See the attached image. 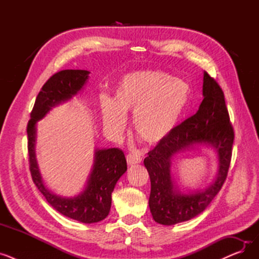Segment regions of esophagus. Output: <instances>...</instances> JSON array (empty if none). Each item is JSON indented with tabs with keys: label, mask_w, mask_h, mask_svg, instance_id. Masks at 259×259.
Instances as JSON below:
<instances>
[{
	"label": "esophagus",
	"mask_w": 259,
	"mask_h": 259,
	"mask_svg": "<svg viewBox=\"0 0 259 259\" xmlns=\"http://www.w3.org/2000/svg\"><path fill=\"white\" fill-rule=\"evenodd\" d=\"M142 161V157L138 154H134V153H129L127 155V164L129 166H133L135 164H139V162Z\"/></svg>",
	"instance_id": "obj_1"
}]
</instances>
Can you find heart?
<instances>
[{
    "label": "heart",
    "mask_w": 259,
    "mask_h": 259,
    "mask_svg": "<svg viewBox=\"0 0 259 259\" xmlns=\"http://www.w3.org/2000/svg\"><path fill=\"white\" fill-rule=\"evenodd\" d=\"M190 100V86L164 71H135L122 78L114 101L102 100L106 130L115 137L125 131L129 113L135 134L148 145L166 140L179 122Z\"/></svg>",
    "instance_id": "heart-1"
}]
</instances>
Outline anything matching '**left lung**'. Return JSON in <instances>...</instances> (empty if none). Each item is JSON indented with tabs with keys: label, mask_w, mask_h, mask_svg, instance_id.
Instances as JSON below:
<instances>
[{
	"label": "left lung",
	"mask_w": 259,
	"mask_h": 259,
	"mask_svg": "<svg viewBox=\"0 0 259 259\" xmlns=\"http://www.w3.org/2000/svg\"><path fill=\"white\" fill-rule=\"evenodd\" d=\"M203 100L198 111L176 126L169 137L148 152L144 165L151 182L149 207L153 220L171 226L193 219L205 210L227 179L234 130L225 102L224 91L219 83L203 72ZM206 143L217 148L220 170L215 182L207 189L191 195H181L174 190L169 168L171 157L193 144Z\"/></svg>",
	"instance_id": "8db88e82"
}]
</instances>
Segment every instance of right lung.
Returning <instances> with one entry per match:
<instances>
[{"mask_svg":"<svg viewBox=\"0 0 259 259\" xmlns=\"http://www.w3.org/2000/svg\"><path fill=\"white\" fill-rule=\"evenodd\" d=\"M87 70L67 69L54 73L38 92L27 124V148L31 178L52 208L74 221L92 224L108 216L111 208V193L120 176L127 171L124 152L118 148L95 151L94 165L84 192L72 198H65L51 193L44 186L38 172L34 145L35 124L54 106L70 100L83 86L89 75Z\"/></svg>","mask_w":259,"mask_h":259,"instance_id":"add662e5","label":"right lung"}]
</instances>
